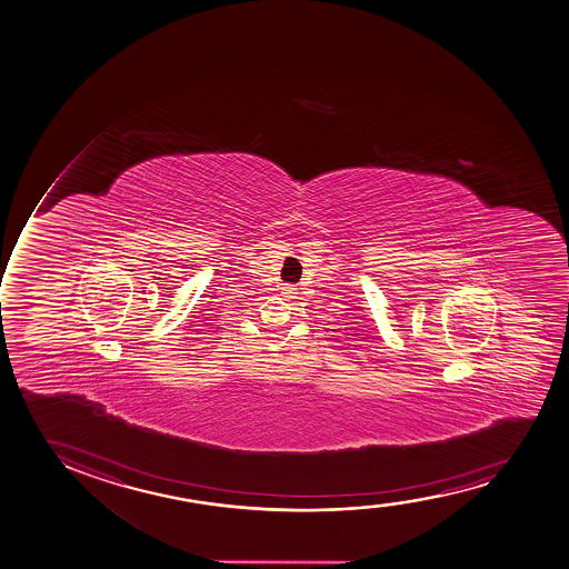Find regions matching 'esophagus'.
Segmentation results:
<instances>
[{"label": "esophagus", "mask_w": 569, "mask_h": 569, "mask_svg": "<svg viewBox=\"0 0 569 569\" xmlns=\"http://www.w3.org/2000/svg\"><path fill=\"white\" fill-rule=\"evenodd\" d=\"M281 293H283V297L286 299H295V295H297V288L295 286H289V283H286L283 288H281Z\"/></svg>", "instance_id": "obj_1"}]
</instances>
